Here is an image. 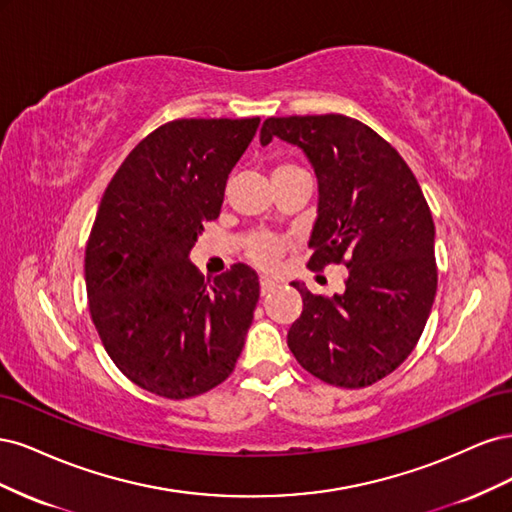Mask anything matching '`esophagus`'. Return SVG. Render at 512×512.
Returning <instances> with one entry per match:
<instances>
[{
	"label": "esophagus",
	"mask_w": 512,
	"mask_h": 512,
	"mask_svg": "<svg viewBox=\"0 0 512 512\" xmlns=\"http://www.w3.org/2000/svg\"><path fill=\"white\" fill-rule=\"evenodd\" d=\"M275 288H277V282L269 280V277H262V280H260V292H262V294H269V292H273Z\"/></svg>",
	"instance_id": "esophagus-1"
}]
</instances>
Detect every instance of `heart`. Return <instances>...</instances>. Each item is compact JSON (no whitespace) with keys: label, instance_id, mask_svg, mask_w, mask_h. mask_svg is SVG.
<instances>
[{"label":"heart","instance_id":"obj_1","mask_svg":"<svg viewBox=\"0 0 512 512\" xmlns=\"http://www.w3.org/2000/svg\"><path fill=\"white\" fill-rule=\"evenodd\" d=\"M299 166L294 164H275L271 175L280 177L284 173H290V170H297ZM290 247V241L284 237H277L273 232H265V230H256L250 232L243 241V252L247 256V260L254 262V265L262 271H275L280 267V260L284 258L286 250Z\"/></svg>","mask_w":512,"mask_h":512}]
</instances>
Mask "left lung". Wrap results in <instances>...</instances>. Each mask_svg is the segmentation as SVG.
Here are the masks:
<instances>
[{"mask_svg": "<svg viewBox=\"0 0 512 512\" xmlns=\"http://www.w3.org/2000/svg\"><path fill=\"white\" fill-rule=\"evenodd\" d=\"M280 136L305 151L318 177V220L307 267L346 265V290L327 299L303 284L288 348L318 380L363 389L414 350L438 288L433 218L395 147L346 115L269 117L260 143Z\"/></svg>", "mask_w": 512, "mask_h": 512, "instance_id": "8db88e82", "label": "left lung"}]
</instances>
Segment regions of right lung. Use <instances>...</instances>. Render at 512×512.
I'll return each instance as SVG.
<instances>
[{
	"label": "right lung",
	"mask_w": 512,
	"mask_h": 512,
	"mask_svg": "<svg viewBox=\"0 0 512 512\" xmlns=\"http://www.w3.org/2000/svg\"><path fill=\"white\" fill-rule=\"evenodd\" d=\"M252 119H175L117 168L85 247L91 320L117 369L141 389L190 399L237 365L260 297L258 275L232 265L205 280L190 250L224 203Z\"/></svg>",
	"instance_id": "add662e5"
}]
</instances>
